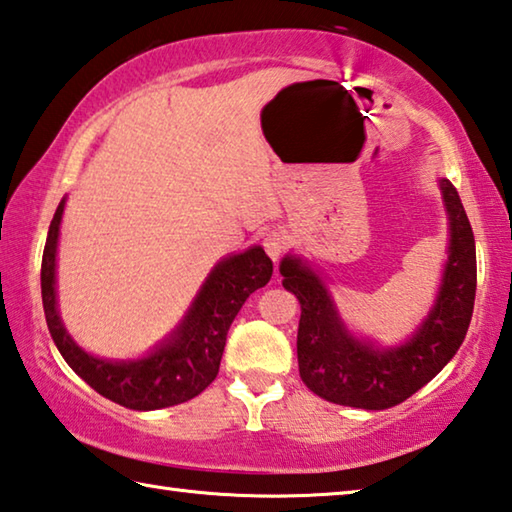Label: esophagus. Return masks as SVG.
Wrapping results in <instances>:
<instances>
[{"instance_id": "obj_1", "label": "esophagus", "mask_w": 512, "mask_h": 512, "mask_svg": "<svg viewBox=\"0 0 512 512\" xmlns=\"http://www.w3.org/2000/svg\"><path fill=\"white\" fill-rule=\"evenodd\" d=\"M287 248H289V237L284 235L282 230L264 232V250H266V255L273 259V262H277V259L287 253Z\"/></svg>"}]
</instances>
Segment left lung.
Here are the masks:
<instances>
[{"label":"left lung","instance_id":"1","mask_svg":"<svg viewBox=\"0 0 512 512\" xmlns=\"http://www.w3.org/2000/svg\"><path fill=\"white\" fill-rule=\"evenodd\" d=\"M452 228L443 287L427 320L409 343L377 350L345 332L323 282L300 259L284 257V289L302 307L298 368L309 391L327 402L381 411L409 400L454 357L467 334L476 296V248L456 187L440 180Z\"/></svg>","mask_w":512,"mask_h":512}]
</instances>
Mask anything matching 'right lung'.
<instances>
[{
  "label": "right lung",
  "mask_w": 512,
  "mask_h": 512,
  "mask_svg": "<svg viewBox=\"0 0 512 512\" xmlns=\"http://www.w3.org/2000/svg\"><path fill=\"white\" fill-rule=\"evenodd\" d=\"M65 201L51 219L42 253L40 287L47 327L58 352L76 375L108 400L133 411L183 404L203 393L219 375L225 336L250 293L271 280L273 262L262 248L223 259L207 277L183 325L167 343L140 361H103L90 357L65 332L56 309V246Z\"/></svg>",
  "instance_id": "obj_1"
}]
</instances>
